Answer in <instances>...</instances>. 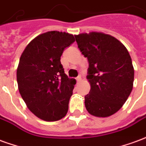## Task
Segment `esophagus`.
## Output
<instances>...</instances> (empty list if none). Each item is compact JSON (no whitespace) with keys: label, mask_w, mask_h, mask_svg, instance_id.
Wrapping results in <instances>:
<instances>
[{"label":"esophagus","mask_w":146,"mask_h":146,"mask_svg":"<svg viewBox=\"0 0 146 146\" xmlns=\"http://www.w3.org/2000/svg\"><path fill=\"white\" fill-rule=\"evenodd\" d=\"M81 79H82V78H81L80 75H78V77L76 78V80H77V82H80V81H81Z\"/></svg>","instance_id":"1"}]
</instances>
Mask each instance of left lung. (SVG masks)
Returning <instances> with one entry per match:
<instances>
[{
	"label": "left lung",
	"mask_w": 146,
	"mask_h": 146,
	"mask_svg": "<svg viewBox=\"0 0 146 146\" xmlns=\"http://www.w3.org/2000/svg\"><path fill=\"white\" fill-rule=\"evenodd\" d=\"M89 60L87 79L91 89L85 96L88 112L106 117L121 109L131 92L134 68L128 51L119 40L101 33L74 36Z\"/></svg>",
	"instance_id": "8db88e82"
}]
</instances>
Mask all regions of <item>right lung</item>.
Returning a JSON list of instances; mask_svg holds the SVG:
<instances>
[{
	"instance_id": "obj_1",
	"label": "right lung",
	"mask_w": 146,
	"mask_h": 146,
	"mask_svg": "<svg viewBox=\"0 0 146 146\" xmlns=\"http://www.w3.org/2000/svg\"><path fill=\"white\" fill-rule=\"evenodd\" d=\"M74 42L72 34L47 32L33 39L21 55L19 92L31 112L43 121H58L68 113L76 81L65 74L60 57Z\"/></svg>"
}]
</instances>
